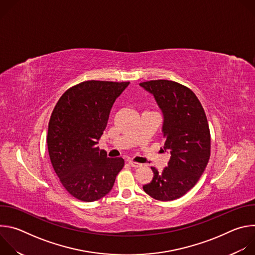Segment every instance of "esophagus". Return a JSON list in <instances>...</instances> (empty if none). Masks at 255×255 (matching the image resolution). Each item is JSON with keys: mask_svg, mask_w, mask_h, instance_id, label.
<instances>
[{"mask_svg": "<svg viewBox=\"0 0 255 255\" xmlns=\"http://www.w3.org/2000/svg\"><path fill=\"white\" fill-rule=\"evenodd\" d=\"M128 163H129V165H131L133 167H140L141 166L140 163H138L136 161H133V160H128Z\"/></svg>", "mask_w": 255, "mask_h": 255, "instance_id": "34e87169", "label": "esophagus"}]
</instances>
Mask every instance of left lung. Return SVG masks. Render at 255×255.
<instances>
[{"label": "left lung", "instance_id": "8db88e82", "mask_svg": "<svg viewBox=\"0 0 255 255\" xmlns=\"http://www.w3.org/2000/svg\"><path fill=\"white\" fill-rule=\"evenodd\" d=\"M153 94L162 110L164 149L170 152L161 171L151 167L153 177L144 192L166 202L186 195L198 183L211 154V135L204 108L188 87L167 80L140 83Z\"/></svg>", "mask_w": 255, "mask_h": 255}]
</instances>
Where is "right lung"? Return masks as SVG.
<instances>
[{
	"label": "right lung",
	"instance_id": "add662e5",
	"mask_svg": "<svg viewBox=\"0 0 255 255\" xmlns=\"http://www.w3.org/2000/svg\"><path fill=\"white\" fill-rule=\"evenodd\" d=\"M129 82L86 81L69 88L55 105L48 124L47 147L62 187L83 202L105 197L124 166L122 157L100 149L115 100Z\"/></svg>",
	"mask_w": 255,
	"mask_h": 255
}]
</instances>
